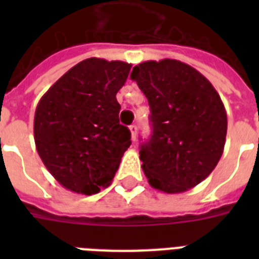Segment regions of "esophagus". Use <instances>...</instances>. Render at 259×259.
I'll return each mask as SVG.
<instances>
[{
    "label": "esophagus",
    "mask_w": 259,
    "mask_h": 259,
    "mask_svg": "<svg viewBox=\"0 0 259 259\" xmlns=\"http://www.w3.org/2000/svg\"><path fill=\"white\" fill-rule=\"evenodd\" d=\"M130 133H132V140L136 141V138H137V126L136 125H130Z\"/></svg>",
    "instance_id": "34e87169"
}]
</instances>
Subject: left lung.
Masks as SVG:
<instances>
[{"label":"left lung","instance_id":"obj_1","mask_svg":"<svg viewBox=\"0 0 259 259\" xmlns=\"http://www.w3.org/2000/svg\"><path fill=\"white\" fill-rule=\"evenodd\" d=\"M130 78L150 107L152 136L140 148L149 184L165 193L193 188L225 149L227 114L219 94L199 71L175 59L140 63Z\"/></svg>","mask_w":259,"mask_h":259}]
</instances>
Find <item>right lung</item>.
Wrapping results in <instances>:
<instances>
[{"mask_svg": "<svg viewBox=\"0 0 259 259\" xmlns=\"http://www.w3.org/2000/svg\"><path fill=\"white\" fill-rule=\"evenodd\" d=\"M132 64L90 58L68 70L38 102L33 134L50 173L72 192L94 195L109 187L130 146L118 119L117 93Z\"/></svg>", "mask_w": 259, "mask_h": 259, "instance_id": "obj_1", "label": "right lung"}]
</instances>
